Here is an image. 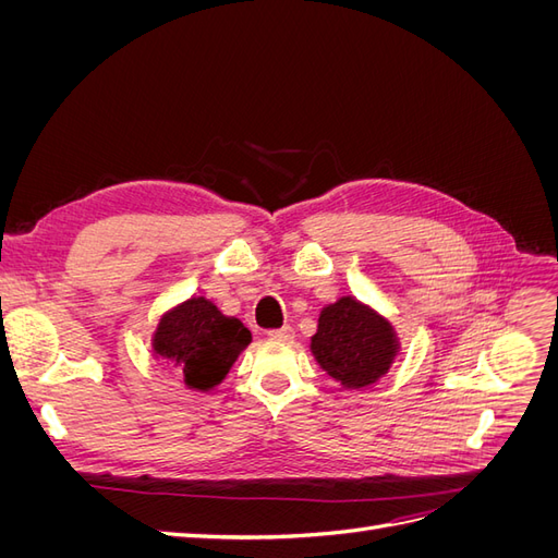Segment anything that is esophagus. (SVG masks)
I'll use <instances>...</instances> for the list:
<instances>
[{"instance_id":"1","label":"esophagus","mask_w":558,"mask_h":558,"mask_svg":"<svg viewBox=\"0 0 558 558\" xmlns=\"http://www.w3.org/2000/svg\"><path fill=\"white\" fill-rule=\"evenodd\" d=\"M269 340H277V342H291L293 340V328L291 326H283V328H277V330H269Z\"/></svg>"}]
</instances>
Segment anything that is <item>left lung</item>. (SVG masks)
I'll list each match as a JSON object with an SVG mask.
<instances>
[{
    "label": "left lung",
    "instance_id": "8db88e82",
    "mask_svg": "<svg viewBox=\"0 0 558 558\" xmlns=\"http://www.w3.org/2000/svg\"><path fill=\"white\" fill-rule=\"evenodd\" d=\"M312 356L328 377L344 388L377 384L400 353L391 320L353 295H342L318 314Z\"/></svg>",
    "mask_w": 558,
    "mask_h": 558
}]
</instances>
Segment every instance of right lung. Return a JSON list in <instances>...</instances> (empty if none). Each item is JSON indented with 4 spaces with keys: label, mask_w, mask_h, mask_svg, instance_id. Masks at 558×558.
<instances>
[{
    "label": "right lung",
    "mask_w": 558,
    "mask_h": 558,
    "mask_svg": "<svg viewBox=\"0 0 558 558\" xmlns=\"http://www.w3.org/2000/svg\"><path fill=\"white\" fill-rule=\"evenodd\" d=\"M251 344V330L240 318L226 316L211 300L193 295L167 310L150 337V349L183 384L209 393L221 384L240 353Z\"/></svg>",
    "instance_id": "1"
}]
</instances>
